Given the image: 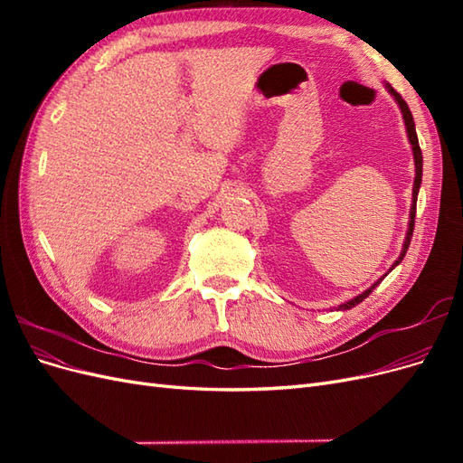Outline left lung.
<instances>
[{
    "mask_svg": "<svg viewBox=\"0 0 463 463\" xmlns=\"http://www.w3.org/2000/svg\"><path fill=\"white\" fill-rule=\"evenodd\" d=\"M386 89H388V92L394 96V100L398 102V106H400V109H402V116H403V123H405V131H408V138H410V145H411V150H413V162H415V181H413V201H411V208H410V223H408V233H405V241H403V247H402V253H400V257L396 259V262L392 264V269L388 270V272H392L396 269V266L403 260V257H405V253H408V247H410V243H411V235H413V226H415V206H417V193H419V187H421V177H423V154H421V148H419V141H417V133H415V121H413V116H411V111H410V108H408V104H405V100L403 98L392 89L388 82H386ZM386 272V274H388ZM384 274V276H386ZM384 276L383 278H378L376 282L369 288V289H365L363 293H359L357 298H354V299H349V301H345V303H342L340 307H338V311H345V309H352V307H355L357 303H361V301H365L369 296H371V291L383 282L384 279Z\"/></svg>",
    "mask_w": 463,
    "mask_h": 463,
    "instance_id": "1",
    "label": "left lung"
}]
</instances>
